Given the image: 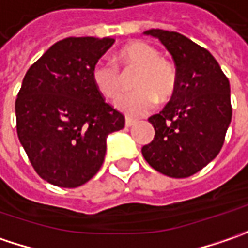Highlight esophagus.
I'll return each instance as SVG.
<instances>
[{"instance_id":"34e87169","label":"esophagus","mask_w":248,"mask_h":248,"mask_svg":"<svg viewBox=\"0 0 248 248\" xmlns=\"http://www.w3.org/2000/svg\"><path fill=\"white\" fill-rule=\"evenodd\" d=\"M136 124V119H132V118H126V126L127 127H132Z\"/></svg>"}]
</instances>
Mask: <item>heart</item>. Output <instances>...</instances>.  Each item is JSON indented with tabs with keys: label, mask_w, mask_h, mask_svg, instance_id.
Listing matches in <instances>:
<instances>
[{
	"label": "heart",
	"mask_w": 248,
	"mask_h": 248,
	"mask_svg": "<svg viewBox=\"0 0 248 248\" xmlns=\"http://www.w3.org/2000/svg\"><path fill=\"white\" fill-rule=\"evenodd\" d=\"M119 68L139 69L133 81L135 92L124 93L115 101L118 109L130 116L144 115L155 105L156 98L165 101L176 89L178 73L175 65L159 57L158 49L144 41H135L119 49L116 63L100 60L93 66V83L107 98H115L124 89V76Z\"/></svg>",
	"instance_id": "heart-1"
}]
</instances>
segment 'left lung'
<instances>
[{
  "label": "left lung",
  "mask_w": 248,
  "mask_h": 248,
  "mask_svg": "<svg viewBox=\"0 0 248 248\" xmlns=\"http://www.w3.org/2000/svg\"><path fill=\"white\" fill-rule=\"evenodd\" d=\"M170 52L178 81L170 101L148 118L154 140L144 159L170 178H188L219 154L232 119L231 86L208 49L176 31L147 30Z\"/></svg>",
  "instance_id": "8db88e82"
}]
</instances>
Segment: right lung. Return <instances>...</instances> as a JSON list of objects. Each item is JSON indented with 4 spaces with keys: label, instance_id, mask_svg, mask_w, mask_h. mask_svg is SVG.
I'll list each match as a JSON object with an SVG mask.
<instances>
[{
    "label": "right lung",
    "instance_id": "right-lung-1",
    "mask_svg": "<svg viewBox=\"0 0 248 248\" xmlns=\"http://www.w3.org/2000/svg\"><path fill=\"white\" fill-rule=\"evenodd\" d=\"M111 37H68L51 46L26 72L17 93L16 132L40 178L79 187L100 170L107 136L124 116L105 103L92 80Z\"/></svg>",
    "mask_w": 248,
    "mask_h": 248
}]
</instances>
